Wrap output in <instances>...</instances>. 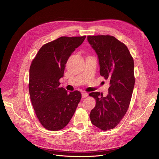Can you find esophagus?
<instances>
[{
  "label": "esophagus",
  "instance_id": "1",
  "mask_svg": "<svg viewBox=\"0 0 159 159\" xmlns=\"http://www.w3.org/2000/svg\"><path fill=\"white\" fill-rule=\"evenodd\" d=\"M88 96V94L87 93H83L82 94V98H87Z\"/></svg>",
  "mask_w": 159,
  "mask_h": 159
}]
</instances>
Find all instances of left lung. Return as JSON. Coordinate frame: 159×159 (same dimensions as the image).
Masks as SVG:
<instances>
[{"label":"left lung","mask_w":159,"mask_h":159,"mask_svg":"<svg viewBox=\"0 0 159 159\" xmlns=\"http://www.w3.org/2000/svg\"><path fill=\"white\" fill-rule=\"evenodd\" d=\"M87 40L96 52L100 75L109 81L108 94H89L96 101L90 113L91 123L106 131L116 127L129 106L134 85V61L126 45L110 35L88 36Z\"/></svg>","instance_id":"1"}]
</instances>
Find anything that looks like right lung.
<instances>
[{
	"label": "right lung",
	"instance_id": "right-lung-1",
	"mask_svg": "<svg viewBox=\"0 0 159 159\" xmlns=\"http://www.w3.org/2000/svg\"><path fill=\"white\" fill-rule=\"evenodd\" d=\"M86 36H61L44 44L33 60L30 69L29 91L35 114L48 130L58 131L72 118L81 99L78 90L68 93L60 87L65 64Z\"/></svg>",
	"mask_w": 159,
	"mask_h": 159
}]
</instances>
